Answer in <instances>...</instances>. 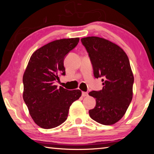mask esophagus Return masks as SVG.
<instances>
[{"instance_id":"1","label":"esophagus","mask_w":154,"mask_h":154,"mask_svg":"<svg viewBox=\"0 0 154 154\" xmlns=\"http://www.w3.org/2000/svg\"><path fill=\"white\" fill-rule=\"evenodd\" d=\"M88 96V93L86 92H82V96L85 97V96Z\"/></svg>"}]
</instances>
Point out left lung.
<instances>
[{
    "label": "left lung",
    "instance_id": "8db88e82",
    "mask_svg": "<svg viewBox=\"0 0 154 154\" xmlns=\"http://www.w3.org/2000/svg\"><path fill=\"white\" fill-rule=\"evenodd\" d=\"M92 63L96 78L103 77V90L92 91L96 106L90 118L103 125L116 124L124 116L132 99L134 75L128 58L120 47L98 36L82 38Z\"/></svg>",
    "mask_w": 154,
    "mask_h": 154
}]
</instances>
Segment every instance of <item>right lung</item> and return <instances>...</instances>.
<instances>
[{
	"label": "right lung",
	"instance_id": "1",
	"mask_svg": "<svg viewBox=\"0 0 154 154\" xmlns=\"http://www.w3.org/2000/svg\"><path fill=\"white\" fill-rule=\"evenodd\" d=\"M79 38H61L49 43L32 54L23 75V99L33 121L44 129L66 121L72 103L82 96L80 90H68L54 84L65 75L64 59Z\"/></svg>",
	"mask_w": 154,
	"mask_h": 154
}]
</instances>
